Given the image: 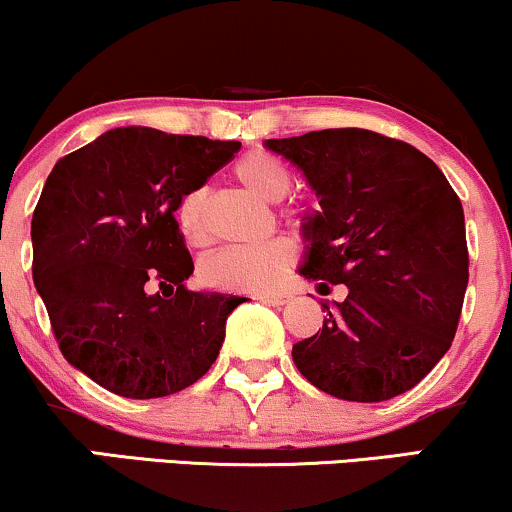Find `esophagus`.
<instances>
[{"instance_id": "obj_1", "label": "esophagus", "mask_w": 512, "mask_h": 512, "mask_svg": "<svg viewBox=\"0 0 512 512\" xmlns=\"http://www.w3.org/2000/svg\"><path fill=\"white\" fill-rule=\"evenodd\" d=\"M264 304H269V307H283V304L290 302V295H283V293H262L257 295Z\"/></svg>"}]
</instances>
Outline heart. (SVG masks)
Returning <instances> with one entry per match:
<instances>
[{"label":"heart","mask_w":512,"mask_h":512,"mask_svg":"<svg viewBox=\"0 0 512 512\" xmlns=\"http://www.w3.org/2000/svg\"><path fill=\"white\" fill-rule=\"evenodd\" d=\"M234 177L252 196L278 203L293 189V174L281 158L269 151H250L234 165ZM179 229L191 248H205L212 241L210 196L205 189L186 193L179 205ZM295 262L290 241L276 238L257 248H229L210 255L200 264V278L217 290L262 293L281 283Z\"/></svg>","instance_id":"heart-1"}]
</instances>
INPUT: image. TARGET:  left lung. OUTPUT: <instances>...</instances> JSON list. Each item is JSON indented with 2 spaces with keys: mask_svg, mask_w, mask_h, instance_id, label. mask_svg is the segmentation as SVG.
Here are the masks:
<instances>
[{
  "mask_svg": "<svg viewBox=\"0 0 512 512\" xmlns=\"http://www.w3.org/2000/svg\"><path fill=\"white\" fill-rule=\"evenodd\" d=\"M319 198L304 219L300 276L342 302H321L323 326L293 345L321 392L385 401L416 387L454 342L468 288L463 205L425 153L371 129L267 139Z\"/></svg>",
  "mask_w": 512,
  "mask_h": 512,
  "instance_id": "8db88e82",
  "label": "left lung"
}]
</instances>
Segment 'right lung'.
I'll list each match as a JSON object with an SVG mask.
<instances>
[{
  "mask_svg": "<svg viewBox=\"0 0 512 512\" xmlns=\"http://www.w3.org/2000/svg\"><path fill=\"white\" fill-rule=\"evenodd\" d=\"M238 141L118 127L54 165L32 212V278L63 357L127 399L181 392L215 364L245 297L193 293L179 210Z\"/></svg>",
  "mask_w": 512,
  "mask_h": 512,
  "instance_id": "add662e5",
  "label": "right lung"
}]
</instances>
